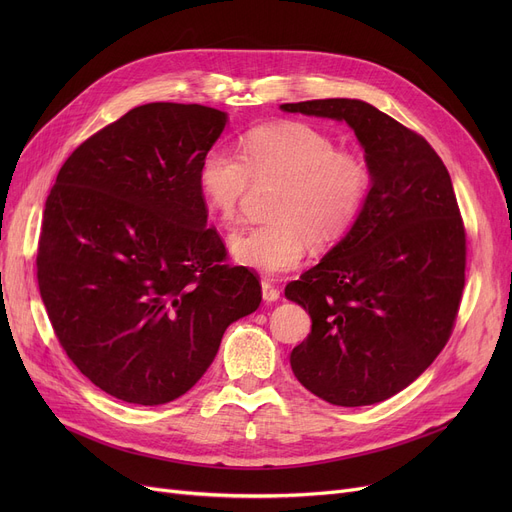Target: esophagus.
<instances>
[{"label": "esophagus", "mask_w": 512, "mask_h": 512, "mask_svg": "<svg viewBox=\"0 0 512 512\" xmlns=\"http://www.w3.org/2000/svg\"><path fill=\"white\" fill-rule=\"evenodd\" d=\"M261 294L265 303H274L280 299V290L272 282H265V280L261 282Z\"/></svg>", "instance_id": "1"}]
</instances>
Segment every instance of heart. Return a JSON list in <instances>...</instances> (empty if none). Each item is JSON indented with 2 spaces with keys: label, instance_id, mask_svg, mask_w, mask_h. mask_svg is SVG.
Wrapping results in <instances>:
<instances>
[{
  "label": "heart",
  "instance_id": "b5f03b06",
  "mask_svg": "<svg viewBox=\"0 0 512 512\" xmlns=\"http://www.w3.org/2000/svg\"><path fill=\"white\" fill-rule=\"evenodd\" d=\"M278 182L267 207L270 222L230 240L232 255L263 274L301 265L313 247H332L357 222L371 188L361 153L340 149L326 130L301 120L270 122L240 137V153L209 147L197 184L209 211L234 226L253 184Z\"/></svg>",
  "mask_w": 512,
  "mask_h": 512
}]
</instances>
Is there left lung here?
Returning a JSON list of instances; mask_svg holds the SVG:
<instances>
[{
	"label": "left lung",
	"mask_w": 512,
	"mask_h": 512,
	"mask_svg": "<svg viewBox=\"0 0 512 512\" xmlns=\"http://www.w3.org/2000/svg\"><path fill=\"white\" fill-rule=\"evenodd\" d=\"M282 110L344 120L373 182L351 232L284 290L311 315L290 367L330 405H373L415 382L454 330L467 263L461 209L432 145L378 107L313 99Z\"/></svg>",
	"instance_id": "1"
}]
</instances>
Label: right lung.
<instances>
[{
  "label": "right lung",
  "mask_w": 512,
  "mask_h": 512,
  "mask_svg": "<svg viewBox=\"0 0 512 512\" xmlns=\"http://www.w3.org/2000/svg\"><path fill=\"white\" fill-rule=\"evenodd\" d=\"M226 114L147 103L107 124L64 161L37 247L41 299L68 359L132 405L191 390L261 284L207 226L197 184Z\"/></svg>",
  "instance_id": "right-lung-1"
}]
</instances>
